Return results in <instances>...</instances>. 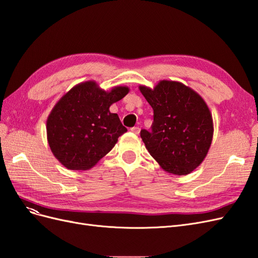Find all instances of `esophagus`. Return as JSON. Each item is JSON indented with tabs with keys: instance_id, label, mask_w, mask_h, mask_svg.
<instances>
[{
	"instance_id": "esophagus-1",
	"label": "esophagus",
	"mask_w": 258,
	"mask_h": 258,
	"mask_svg": "<svg viewBox=\"0 0 258 258\" xmlns=\"http://www.w3.org/2000/svg\"><path fill=\"white\" fill-rule=\"evenodd\" d=\"M140 131H141V129H140L139 127H134V128H131V132H134L135 135H139V134H140Z\"/></svg>"
}]
</instances>
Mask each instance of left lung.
Here are the masks:
<instances>
[{"instance_id": "8db88e82", "label": "left lung", "mask_w": 258, "mask_h": 258, "mask_svg": "<svg viewBox=\"0 0 258 258\" xmlns=\"http://www.w3.org/2000/svg\"><path fill=\"white\" fill-rule=\"evenodd\" d=\"M154 110L152 131L141 130L148 153L168 173L186 175L204 161L213 139V119L206 101L179 82L140 86Z\"/></svg>"}]
</instances>
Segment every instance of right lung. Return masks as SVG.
Listing matches in <instances>:
<instances>
[{"mask_svg":"<svg viewBox=\"0 0 258 258\" xmlns=\"http://www.w3.org/2000/svg\"><path fill=\"white\" fill-rule=\"evenodd\" d=\"M129 92L126 86L110 91L95 81L77 84L53 106L46 131L50 150L70 170H88L110 152L127 131L110 106Z\"/></svg>","mask_w":258,"mask_h":258,"instance_id":"right-lung-1","label":"right lung"}]
</instances>
